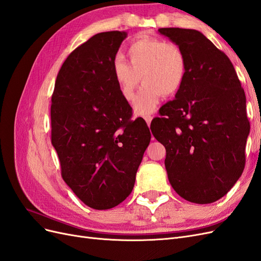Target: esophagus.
<instances>
[{
	"mask_svg": "<svg viewBox=\"0 0 261 261\" xmlns=\"http://www.w3.org/2000/svg\"><path fill=\"white\" fill-rule=\"evenodd\" d=\"M152 118H153V116H151V115H147V116H145V121L147 122V124H148V125H150V123H151V121H152Z\"/></svg>",
	"mask_w": 261,
	"mask_h": 261,
	"instance_id": "1",
	"label": "esophagus"
}]
</instances>
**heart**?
Instances as JSON below:
<instances>
[{"label":"heart","instance_id":"1","mask_svg":"<svg viewBox=\"0 0 261 261\" xmlns=\"http://www.w3.org/2000/svg\"><path fill=\"white\" fill-rule=\"evenodd\" d=\"M130 64L121 55L113 61V74L122 96L132 101L141 80L145 83L134 103L139 115L151 113L162 96L179 91L187 73L186 55L179 46L161 39L141 38L127 49Z\"/></svg>","mask_w":261,"mask_h":261}]
</instances>
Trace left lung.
Segmentation results:
<instances>
[{"mask_svg": "<svg viewBox=\"0 0 261 261\" xmlns=\"http://www.w3.org/2000/svg\"><path fill=\"white\" fill-rule=\"evenodd\" d=\"M158 31L183 50L187 73L150 129L167 150L164 164L174 191L187 201L215 202L245 168L246 97L230 59L200 31Z\"/></svg>", "mask_w": 261, "mask_h": 261, "instance_id": "obj_1", "label": "left lung"}]
</instances>
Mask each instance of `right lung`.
Segmentation results:
<instances>
[{
	"instance_id": "right-lung-1",
	"label": "right lung",
	"mask_w": 261,
	"mask_h": 261,
	"mask_svg": "<svg viewBox=\"0 0 261 261\" xmlns=\"http://www.w3.org/2000/svg\"><path fill=\"white\" fill-rule=\"evenodd\" d=\"M127 34L107 31L70 53L58 74L51 141L62 177L87 206L111 209L127 198L151 134L118 88L113 61Z\"/></svg>"
}]
</instances>
